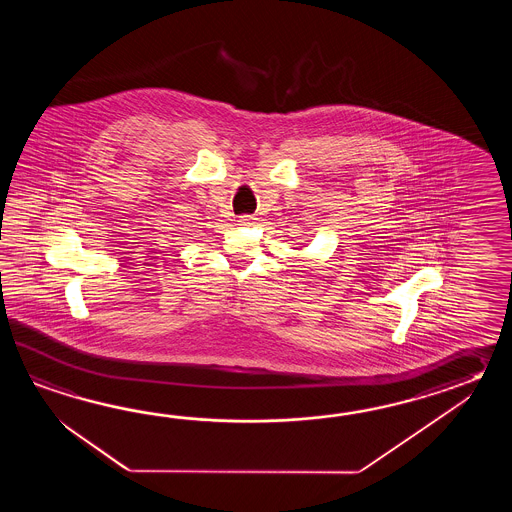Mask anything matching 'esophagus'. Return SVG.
I'll return each mask as SVG.
<instances>
[{"instance_id": "1", "label": "esophagus", "mask_w": 512, "mask_h": 512, "mask_svg": "<svg viewBox=\"0 0 512 512\" xmlns=\"http://www.w3.org/2000/svg\"><path fill=\"white\" fill-rule=\"evenodd\" d=\"M254 223H256L254 216H241L240 218V225H243V227H251Z\"/></svg>"}]
</instances>
